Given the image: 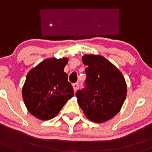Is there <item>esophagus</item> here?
<instances>
[{
	"label": "esophagus",
	"instance_id": "34e87169",
	"mask_svg": "<svg viewBox=\"0 0 152 152\" xmlns=\"http://www.w3.org/2000/svg\"><path fill=\"white\" fill-rule=\"evenodd\" d=\"M72 87H73L74 91H76L79 89V83H73L72 84Z\"/></svg>",
	"mask_w": 152,
	"mask_h": 152
}]
</instances>
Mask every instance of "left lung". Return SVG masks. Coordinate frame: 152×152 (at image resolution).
I'll return each instance as SVG.
<instances>
[{
    "instance_id": "obj_1",
    "label": "left lung",
    "mask_w": 152,
    "mask_h": 152,
    "mask_svg": "<svg viewBox=\"0 0 152 152\" xmlns=\"http://www.w3.org/2000/svg\"><path fill=\"white\" fill-rule=\"evenodd\" d=\"M86 87L76 92L80 107L87 119L104 123L118 114L125 102L127 87L122 72L103 56L84 55Z\"/></svg>"
}]
</instances>
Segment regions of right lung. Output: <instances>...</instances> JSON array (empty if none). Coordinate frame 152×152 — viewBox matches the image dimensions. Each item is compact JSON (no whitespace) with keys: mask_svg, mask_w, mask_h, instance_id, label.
Returning a JSON list of instances; mask_svg holds the SVG:
<instances>
[{"mask_svg":"<svg viewBox=\"0 0 152 152\" xmlns=\"http://www.w3.org/2000/svg\"><path fill=\"white\" fill-rule=\"evenodd\" d=\"M69 58H47L27 74L22 95L27 110L41 120L56 116L74 96L64 68Z\"/></svg>","mask_w":152,"mask_h":152,"instance_id":"right-lung-1","label":"right lung"}]
</instances>
